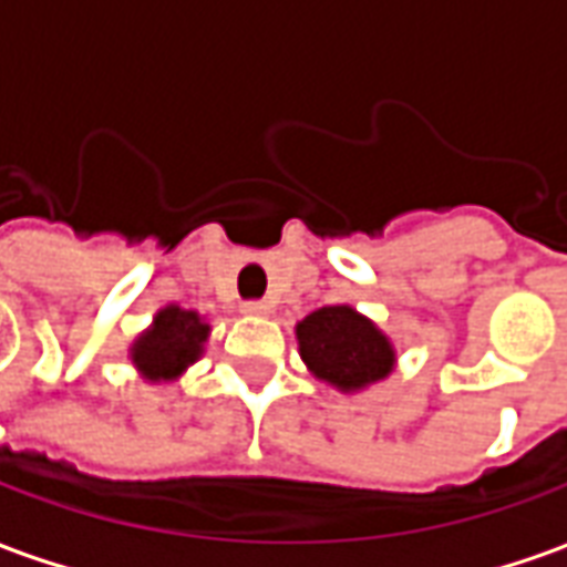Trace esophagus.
Wrapping results in <instances>:
<instances>
[{"label": "esophagus", "instance_id": "obj_1", "mask_svg": "<svg viewBox=\"0 0 567 567\" xmlns=\"http://www.w3.org/2000/svg\"><path fill=\"white\" fill-rule=\"evenodd\" d=\"M239 309H243L246 316H267V312H270V303H267V300H246Z\"/></svg>", "mask_w": 567, "mask_h": 567}]
</instances>
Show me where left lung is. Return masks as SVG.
<instances>
[{"instance_id": "1", "label": "left lung", "mask_w": 567, "mask_h": 567, "mask_svg": "<svg viewBox=\"0 0 567 567\" xmlns=\"http://www.w3.org/2000/svg\"><path fill=\"white\" fill-rule=\"evenodd\" d=\"M300 355L319 380L343 392L389 377L392 343L352 307H321L297 324Z\"/></svg>"}]
</instances>
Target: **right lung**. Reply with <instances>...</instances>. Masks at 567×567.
<instances>
[{"label": "right lung", "mask_w": 567, "mask_h": 567, "mask_svg": "<svg viewBox=\"0 0 567 567\" xmlns=\"http://www.w3.org/2000/svg\"><path fill=\"white\" fill-rule=\"evenodd\" d=\"M209 337V324L197 312L166 307L157 312L154 328L133 346V364L148 380H173L187 364H194Z\"/></svg>", "instance_id": "add662e5"}]
</instances>
